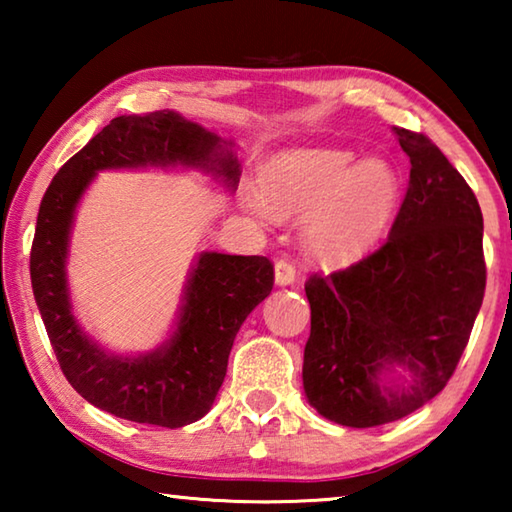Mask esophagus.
<instances>
[{"instance_id":"34e87169","label":"esophagus","mask_w":512,"mask_h":512,"mask_svg":"<svg viewBox=\"0 0 512 512\" xmlns=\"http://www.w3.org/2000/svg\"><path fill=\"white\" fill-rule=\"evenodd\" d=\"M296 282V266L289 259H277L275 262V284L277 287H289Z\"/></svg>"}]
</instances>
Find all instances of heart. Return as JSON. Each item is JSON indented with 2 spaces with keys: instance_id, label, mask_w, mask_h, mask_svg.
<instances>
[{
  "instance_id": "obj_1",
  "label": "heart",
  "mask_w": 512,
  "mask_h": 512,
  "mask_svg": "<svg viewBox=\"0 0 512 512\" xmlns=\"http://www.w3.org/2000/svg\"><path fill=\"white\" fill-rule=\"evenodd\" d=\"M241 205L266 223L304 214L302 239L325 262H354L384 237L402 198L391 162L359 160L350 149H293L268 160Z\"/></svg>"
}]
</instances>
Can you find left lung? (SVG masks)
I'll list each match as a JSON object with an SVG mask.
<instances>
[{
  "label": "left lung",
  "mask_w": 512,
  "mask_h": 512,
  "mask_svg": "<svg viewBox=\"0 0 512 512\" xmlns=\"http://www.w3.org/2000/svg\"><path fill=\"white\" fill-rule=\"evenodd\" d=\"M411 173L386 244L305 284L307 402L343 427L404 418L447 386L485 291L483 216L429 137L393 128Z\"/></svg>",
  "instance_id": "left-lung-1"
}]
</instances>
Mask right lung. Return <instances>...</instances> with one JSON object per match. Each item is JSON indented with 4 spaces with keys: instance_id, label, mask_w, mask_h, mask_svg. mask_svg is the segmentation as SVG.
I'll list each match as a JSON object with an SVG mask.
<instances>
[{
    "instance_id": "1",
    "label": "right lung",
    "mask_w": 512,
    "mask_h": 512,
    "mask_svg": "<svg viewBox=\"0 0 512 512\" xmlns=\"http://www.w3.org/2000/svg\"><path fill=\"white\" fill-rule=\"evenodd\" d=\"M108 169H194L237 192L235 142L176 110L115 117L51 180L33 237V296L74 391L117 418L178 429L212 409L239 327L273 289V264L203 250L189 268L167 339L144 354L108 350L74 316L67 282L76 210L97 173Z\"/></svg>"
}]
</instances>
